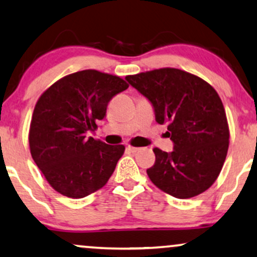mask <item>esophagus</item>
<instances>
[{"label": "esophagus", "mask_w": 257, "mask_h": 257, "mask_svg": "<svg viewBox=\"0 0 257 257\" xmlns=\"http://www.w3.org/2000/svg\"><path fill=\"white\" fill-rule=\"evenodd\" d=\"M126 150H127V151H130V152H132V153H135V152H138L139 150H141V148H133V146H126Z\"/></svg>", "instance_id": "obj_1"}]
</instances>
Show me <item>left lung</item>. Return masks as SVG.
<instances>
[{"label":"left lung","instance_id":"left-lung-1","mask_svg":"<svg viewBox=\"0 0 257 257\" xmlns=\"http://www.w3.org/2000/svg\"><path fill=\"white\" fill-rule=\"evenodd\" d=\"M126 81L151 102L156 121L168 125L173 151L155 149L151 182L176 198H191L217 179L229 146L222 100L204 80L177 68H161Z\"/></svg>","mask_w":257,"mask_h":257}]
</instances>
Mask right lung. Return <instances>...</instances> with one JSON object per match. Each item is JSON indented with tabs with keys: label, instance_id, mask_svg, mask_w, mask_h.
Here are the masks:
<instances>
[{
	"label": "right lung",
	"instance_id": "obj_1",
	"mask_svg": "<svg viewBox=\"0 0 257 257\" xmlns=\"http://www.w3.org/2000/svg\"><path fill=\"white\" fill-rule=\"evenodd\" d=\"M127 87L119 76L86 69L60 79L40 96L29 130L31 153L61 195L86 197L112 176L125 146L87 135L106 116L109 100Z\"/></svg>",
	"mask_w": 257,
	"mask_h": 257
}]
</instances>
